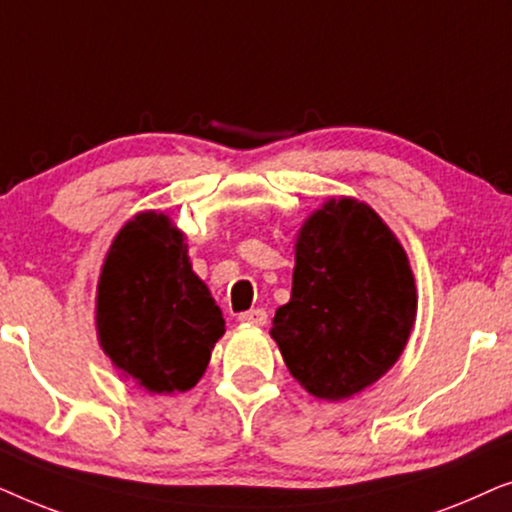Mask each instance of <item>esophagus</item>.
<instances>
[{"label":"esophagus","instance_id":"esophagus-1","mask_svg":"<svg viewBox=\"0 0 512 512\" xmlns=\"http://www.w3.org/2000/svg\"><path fill=\"white\" fill-rule=\"evenodd\" d=\"M242 321V324H251V326H265L268 324V312L265 310H249V312H242L240 317H237Z\"/></svg>","mask_w":512,"mask_h":512}]
</instances>
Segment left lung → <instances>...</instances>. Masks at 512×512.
Instances as JSON below:
<instances>
[{
    "label": "left lung",
    "mask_w": 512,
    "mask_h": 512,
    "mask_svg": "<svg viewBox=\"0 0 512 512\" xmlns=\"http://www.w3.org/2000/svg\"><path fill=\"white\" fill-rule=\"evenodd\" d=\"M415 312V277L394 233L368 205L340 198L300 230L291 300L270 335L312 396L340 401L394 366Z\"/></svg>",
    "instance_id": "8db88e82"
}]
</instances>
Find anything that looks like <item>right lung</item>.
I'll use <instances>...</instances> for the list:
<instances>
[{
	"mask_svg": "<svg viewBox=\"0 0 512 512\" xmlns=\"http://www.w3.org/2000/svg\"><path fill=\"white\" fill-rule=\"evenodd\" d=\"M226 331L219 305L191 270L184 233L144 212L111 244L97 286L104 354L153 394L186 391Z\"/></svg>",
	"mask_w": 512,
	"mask_h": 512,
	"instance_id": "1",
	"label": "right lung"
}]
</instances>
